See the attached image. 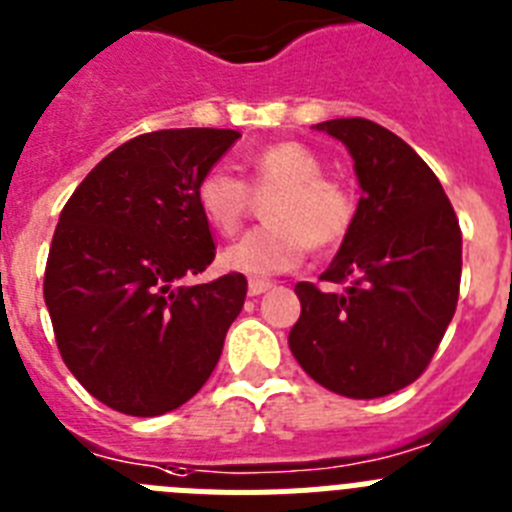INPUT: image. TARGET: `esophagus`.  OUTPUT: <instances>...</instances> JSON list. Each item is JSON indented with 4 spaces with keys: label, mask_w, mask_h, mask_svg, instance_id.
I'll list each match as a JSON object with an SVG mask.
<instances>
[{
    "label": "esophagus",
    "mask_w": 512,
    "mask_h": 512,
    "mask_svg": "<svg viewBox=\"0 0 512 512\" xmlns=\"http://www.w3.org/2000/svg\"><path fill=\"white\" fill-rule=\"evenodd\" d=\"M273 288V283L270 281H262V278H252L250 286H247V291H250V296H260V293L270 291Z\"/></svg>",
    "instance_id": "34e87169"
}]
</instances>
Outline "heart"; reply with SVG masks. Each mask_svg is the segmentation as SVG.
I'll return each instance as SVG.
<instances>
[{
    "label": "heart",
    "mask_w": 512,
    "mask_h": 512,
    "mask_svg": "<svg viewBox=\"0 0 512 512\" xmlns=\"http://www.w3.org/2000/svg\"><path fill=\"white\" fill-rule=\"evenodd\" d=\"M250 185L224 167H211L195 185V203L211 229L234 234L252 208V190L270 195V224L247 231L221 255L226 270L273 275L296 268L309 247L324 252L345 242L358 201L348 182L324 175L322 159L299 141H275L247 159Z\"/></svg>",
    "instance_id": "1"
}]
</instances>
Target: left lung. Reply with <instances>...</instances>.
I'll use <instances>...</instances> for the list:
<instances>
[{
  "mask_svg": "<svg viewBox=\"0 0 512 512\" xmlns=\"http://www.w3.org/2000/svg\"><path fill=\"white\" fill-rule=\"evenodd\" d=\"M348 146L361 201L319 281L296 283L301 317L288 345L324 389L350 399L420 379L459 301L461 229L443 185L397 133L366 118L317 123Z\"/></svg>",
  "mask_w": 512,
  "mask_h": 512,
  "instance_id": "1",
  "label": "left lung"
}]
</instances>
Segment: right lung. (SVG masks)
<instances>
[{
	"instance_id": "right-lung-1",
	"label": "right lung",
	"mask_w": 512,
	"mask_h": 512,
	"mask_svg": "<svg viewBox=\"0 0 512 512\" xmlns=\"http://www.w3.org/2000/svg\"><path fill=\"white\" fill-rule=\"evenodd\" d=\"M242 133L170 128L126 141L79 182L43 278L66 368L113 410L157 417L198 394L247 278L182 286L216 257L195 185Z\"/></svg>"
}]
</instances>
